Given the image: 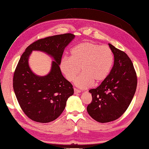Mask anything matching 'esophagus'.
<instances>
[{
  "label": "esophagus",
  "mask_w": 149,
  "mask_h": 149,
  "mask_svg": "<svg viewBox=\"0 0 149 149\" xmlns=\"http://www.w3.org/2000/svg\"><path fill=\"white\" fill-rule=\"evenodd\" d=\"M74 92L75 94H78L80 93L81 91H79V90H78L77 89H76V88H74Z\"/></svg>",
  "instance_id": "1"
}]
</instances>
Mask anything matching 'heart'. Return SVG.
I'll use <instances>...</instances> for the list:
<instances>
[{"label":"heart","instance_id":"1","mask_svg":"<svg viewBox=\"0 0 149 149\" xmlns=\"http://www.w3.org/2000/svg\"><path fill=\"white\" fill-rule=\"evenodd\" d=\"M114 62V56L107 45L90 42L79 44L71 50V57L61 60L60 68L66 79L74 80L81 70L83 73L77 77L74 84L80 89H86L104 81L110 74Z\"/></svg>","mask_w":149,"mask_h":149}]
</instances>
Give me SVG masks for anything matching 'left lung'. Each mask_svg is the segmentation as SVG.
I'll list each match as a JSON object with an SVG mask.
<instances>
[{"label": "left lung", "instance_id": "8db88e82", "mask_svg": "<svg viewBox=\"0 0 149 149\" xmlns=\"http://www.w3.org/2000/svg\"><path fill=\"white\" fill-rule=\"evenodd\" d=\"M114 65L110 74L95 89L89 91L92 100L87 107L89 115L99 123L120 118L130 105L136 90L137 76L130 57L111 44Z\"/></svg>", "mask_w": 149, "mask_h": 149}]
</instances>
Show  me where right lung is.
<instances>
[{
    "label": "right lung",
    "mask_w": 149,
    "mask_h": 149,
    "mask_svg": "<svg viewBox=\"0 0 149 149\" xmlns=\"http://www.w3.org/2000/svg\"><path fill=\"white\" fill-rule=\"evenodd\" d=\"M74 37L67 33L38 40L20 58L13 75V89L19 106L31 120L42 123L56 120L74 94L72 84L61 74L60 63L65 47ZM34 50L47 53L54 60L47 75H37L30 68L29 58Z\"/></svg>",
    "instance_id": "add662e5"
}]
</instances>
